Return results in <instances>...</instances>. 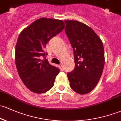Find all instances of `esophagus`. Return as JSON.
Returning a JSON list of instances; mask_svg holds the SVG:
<instances>
[{
    "label": "esophagus",
    "instance_id": "obj_1",
    "mask_svg": "<svg viewBox=\"0 0 121 121\" xmlns=\"http://www.w3.org/2000/svg\"><path fill=\"white\" fill-rule=\"evenodd\" d=\"M59 69H60V70H62V71L63 70V66L62 65H59Z\"/></svg>",
    "mask_w": 121,
    "mask_h": 121
}]
</instances>
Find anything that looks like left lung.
Returning <instances> with one entry per match:
<instances>
[{
  "instance_id": "8db88e82",
  "label": "left lung",
  "mask_w": 121,
  "mask_h": 121,
  "mask_svg": "<svg viewBox=\"0 0 121 121\" xmlns=\"http://www.w3.org/2000/svg\"><path fill=\"white\" fill-rule=\"evenodd\" d=\"M66 34L73 49L75 67L67 73L70 86L81 95L91 92L104 66L103 43L93 30L79 21L65 20Z\"/></svg>"
}]
</instances>
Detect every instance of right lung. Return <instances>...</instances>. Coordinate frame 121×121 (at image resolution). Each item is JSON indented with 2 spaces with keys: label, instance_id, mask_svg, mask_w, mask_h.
Here are the masks:
<instances>
[{
  "label": "right lung",
  "instance_id": "right-lung-1",
  "mask_svg": "<svg viewBox=\"0 0 121 121\" xmlns=\"http://www.w3.org/2000/svg\"><path fill=\"white\" fill-rule=\"evenodd\" d=\"M65 26L62 20L41 18L19 35L15 51L17 69L25 85L34 93H45L54 86L59 69L41 59L48 55L44 52L47 43Z\"/></svg>",
  "mask_w": 121,
  "mask_h": 121
}]
</instances>
